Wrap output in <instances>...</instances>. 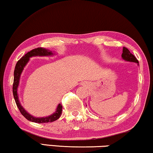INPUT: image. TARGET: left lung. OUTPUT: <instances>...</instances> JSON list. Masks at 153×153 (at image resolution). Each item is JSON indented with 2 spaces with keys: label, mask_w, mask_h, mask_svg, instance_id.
<instances>
[{
  "label": "left lung",
  "mask_w": 153,
  "mask_h": 153,
  "mask_svg": "<svg viewBox=\"0 0 153 153\" xmlns=\"http://www.w3.org/2000/svg\"><path fill=\"white\" fill-rule=\"evenodd\" d=\"M121 57L123 60L129 62H134V63H139V61L136 59V57L133 54H131L129 50L125 47L123 48V53L121 54ZM139 65V64H138Z\"/></svg>",
  "instance_id": "1"
}]
</instances>
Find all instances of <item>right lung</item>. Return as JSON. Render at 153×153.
Returning a JSON list of instances; mask_svg holds the SVG:
<instances>
[{
	"mask_svg": "<svg viewBox=\"0 0 153 153\" xmlns=\"http://www.w3.org/2000/svg\"><path fill=\"white\" fill-rule=\"evenodd\" d=\"M53 55V53L52 51H50L48 50H46L45 48H35V49L32 50L28 52L27 54H25L20 60L18 61L16 63V65L15 66L14 72V83H13V95H14L15 102L16 103V105L18 108H19L21 113L23 115L24 117H25L27 120L32 121V122L38 123H49V122H53V121H56L58 119L62 113V109H63V106L61 104L59 103L58 106H57L56 110L54 113L51 114L50 116L46 117H41V118H38V117H34L32 116L27 112V111L24 109L23 106H21V103H20L19 97H18L17 90L18 87H19L20 77H21V73L23 72L24 69V67L27 63V62L30 60V57L35 56H52Z\"/></svg>",
	"mask_w": 153,
	"mask_h": 153,
	"instance_id": "add662e5",
	"label": "right lung"
}]
</instances>
